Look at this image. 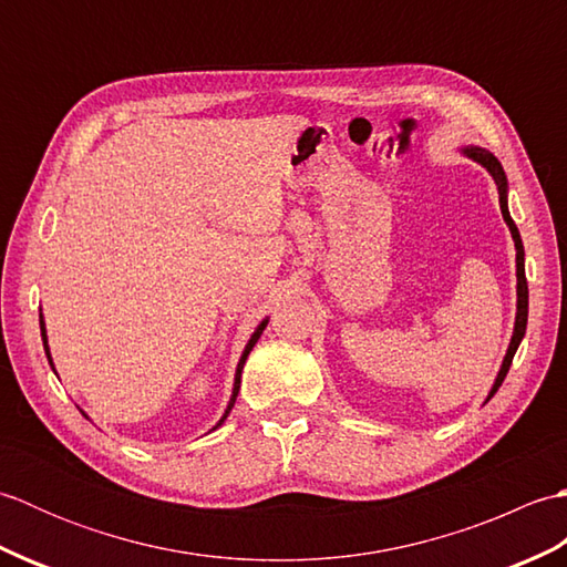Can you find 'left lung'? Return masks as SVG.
I'll list each match as a JSON object with an SVG mask.
<instances>
[{
  "mask_svg": "<svg viewBox=\"0 0 567 567\" xmlns=\"http://www.w3.org/2000/svg\"><path fill=\"white\" fill-rule=\"evenodd\" d=\"M461 153L465 155V158L475 161L477 165H483L485 171L489 173V177L495 179V185L499 189V209H502V216L504 221H507L509 231H512V238H514V248H516V319H514V333H512V341H509V348L507 353H504V360L499 365V372L495 378V384L489 388V394L485 404L495 396V392L502 388L504 378H507V372L512 368V360H514V353L516 348H519L524 333H526V321H528V285H526V272H524V244H522V236H519V228H516L512 214H509V202H507V195H509V183H507V175H504V167L502 163L492 155L487 148H480V146H463Z\"/></svg>",
  "mask_w": 567,
  "mask_h": 567,
  "instance_id": "left-lung-1",
  "label": "left lung"
}]
</instances>
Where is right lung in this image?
<instances>
[{"label": "right lung", "mask_w": 567, "mask_h": 567, "mask_svg": "<svg viewBox=\"0 0 567 567\" xmlns=\"http://www.w3.org/2000/svg\"><path fill=\"white\" fill-rule=\"evenodd\" d=\"M41 319V339H43V348H45V355H48V363H51V368H53V372H55V365H53V358H51V348H48V333H45V321H43V315L39 317ZM265 327H268V317H265L260 323H258V329L250 333V339H248V343H246V348H244V353H240V358H238V365H236V375H234V390H231V400H228V404H226V409H224V414H221V419L216 421V426L212 429V431H216L219 429L224 421H226V416L231 414V409H234V404H236V396H238V390H240V372H244V365H246V360H248V353L252 351V346L258 343V339H260V333L265 331ZM87 416V414H84Z\"/></svg>", "instance_id": "obj_1"}]
</instances>
